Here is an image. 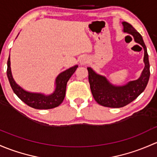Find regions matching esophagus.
I'll use <instances>...</instances> for the list:
<instances>
[{
  "label": "esophagus",
  "mask_w": 157,
  "mask_h": 157,
  "mask_svg": "<svg viewBox=\"0 0 157 157\" xmlns=\"http://www.w3.org/2000/svg\"><path fill=\"white\" fill-rule=\"evenodd\" d=\"M88 57H86V56H83V57H82L80 59V63L81 64H82V65L88 63Z\"/></svg>",
  "instance_id": "obj_1"
}]
</instances>
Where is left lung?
<instances>
[{
    "mask_svg": "<svg viewBox=\"0 0 157 157\" xmlns=\"http://www.w3.org/2000/svg\"><path fill=\"white\" fill-rule=\"evenodd\" d=\"M122 25L124 32L133 35L135 41L144 48L145 67L140 78L122 87L113 86L105 77L95 73L91 68H88V81L92 95L98 103L106 107H123L132 102L144 90L151 75L148 54L142 36L131 24L123 22Z\"/></svg>",
    "mask_w": 157,
    "mask_h": 157,
    "instance_id": "left-lung-1",
    "label": "left lung"
}]
</instances>
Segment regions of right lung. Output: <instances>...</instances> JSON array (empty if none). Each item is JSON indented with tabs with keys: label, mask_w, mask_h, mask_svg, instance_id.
Instances as JSON below:
<instances>
[{
	"label": "right lung",
	"mask_w": 157,
	"mask_h": 157,
	"mask_svg": "<svg viewBox=\"0 0 157 157\" xmlns=\"http://www.w3.org/2000/svg\"><path fill=\"white\" fill-rule=\"evenodd\" d=\"M78 66L70 68L59 74L56 79V89L52 94L45 96L41 94L30 93L24 90L16 84L11 74L10 60V56L7 60V74L10 84L14 93L18 96L21 101L26 103L28 106L38 109H48L56 107L63 101L66 95V88L69 79L76 70Z\"/></svg>",
	"instance_id": "1"
}]
</instances>
